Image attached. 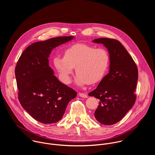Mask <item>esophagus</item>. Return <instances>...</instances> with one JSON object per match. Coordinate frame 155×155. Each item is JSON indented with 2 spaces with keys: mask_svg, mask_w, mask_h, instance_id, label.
<instances>
[{
  "mask_svg": "<svg viewBox=\"0 0 155 155\" xmlns=\"http://www.w3.org/2000/svg\"><path fill=\"white\" fill-rule=\"evenodd\" d=\"M78 95H79L80 97H84V98L87 97V94H84V93H78Z\"/></svg>",
  "mask_w": 155,
  "mask_h": 155,
  "instance_id": "34e87169",
  "label": "esophagus"
}]
</instances>
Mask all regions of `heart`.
I'll list each match as a JSON object with an SVG mask.
<instances>
[{
  "label": "heart",
  "mask_w": 155,
  "mask_h": 155,
  "mask_svg": "<svg viewBox=\"0 0 155 155\" xmlns=\"http://www.w3.org/2000/svg\"><path fill=\"white\" fill-rule=\"evenodd\" d=\"M110 57L104 48H96L84 43H77L64 51V57L53 59L54 68L62 82L69 84L75 68L76 82L79 86L94 84L105 76L109 66Z\"/></svg>",
  "instance_id": "b5f03b06"
}]
</instances>
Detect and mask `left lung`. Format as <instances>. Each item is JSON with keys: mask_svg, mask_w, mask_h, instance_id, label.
I'll return each mask as SVG.
<instances>
[{"mask_svg": "<svg viewBox=\"0 0 155 155\" xmlns=\"http://www.w3.org/2000/svg\"><path fill=\"white\" fill-rule=\"evenodd\" d=\"M93 42L102 43L110 54V71L96 90L88 95L99 99L94 117L100 123L112 125L120 121L133 107L138 69L131 56L115 39L100 38Z\"/></svg>", "mask_w": 155, "mask_h": 155, "instance_id": "obj_1", "label": "left lung"}]
</instances>
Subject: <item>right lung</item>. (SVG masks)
Listing matches in <instances>:
<instances>
[{
    "label": "right lung",
    "instance_id": "obj_1",
    "mask_svg": "<svg viewBox=\"0 0 155 155\" xmlns=\"http://www.w3.org/2000/svg\"><path fill=\"white\" fill-rule=\"evenodd\" d=\"M74 37H58L34 43L18 61L15 77L19 101L33 118L41 123L61 120L68 103L77 96L75 90L53 75L48 59L54 48Z\"/></svg>",
    "mask_w": 155,
    "mask_h": 155
}]
</instances>
